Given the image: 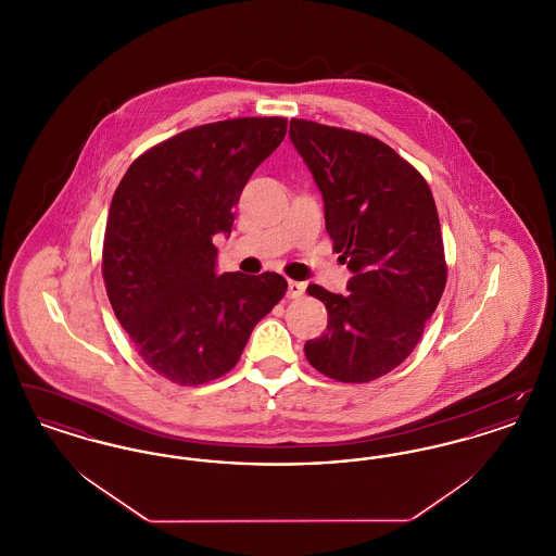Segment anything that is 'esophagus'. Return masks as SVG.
<instances>
[{
	"label": "esophagus",
	"instance_id": "obj_1",
	"mask_svg": "<svg viewBox=\"0 0 556 556\" xmlns=\"http://www.w3.org/2000/svg\"><path fill=\"white\" fill-rule=\"evenodd\" d=\"M304 290H306V286H304V283H300V281H290V283H288V298H290V300H298V298H302V295H304Z\"/></svg>",
	"mask_w": 556,
	"mask_h": 556
}]
</instances>
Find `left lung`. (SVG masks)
Returning a JSON list of instances; mask_svg holds the SVG:
<instances>
[{"label":"left lung","mask_w":556,"mask_h":556,"mask_svg":"<svg viewBox=\"0 0 556 556\" xmlns=\"http://www.w3.org/2000/svg\"><path fill=\"white\" fill-rule=\"evenodd\" d=\"M290 137L323 193L333 252L354 273L345 295L308 286L327 329L304 354L336 381L369 383L406 361L446 288L438 208L424 175L370 135L291 118Z\"/></svg>","instance_id":"1"}]
</instances>
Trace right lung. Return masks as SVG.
Segmentation results:
<instances>
[{
    "mask_svg": "<svg viewBox=\"0 0 556 556\" xmlns=\"http://www.w3.org/2000/svg\"><path fill=\"white\" fill-rule=\"evenodd\" d=\"M286 131L283 116H241L177 132L132 160L114 191L108 300L143 363L177 386L233 369L288 291L277 273L216 275L212 243L231 231L241 189Z\"/></svg>",
    "mask_w": 556,
    "mask_h": 556,
    "instance_id": "obj_1",
    "label": "right lung"
}]
</instances>
